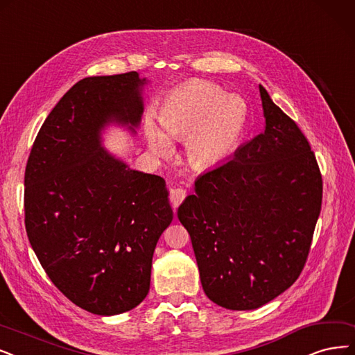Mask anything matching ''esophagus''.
Instances as JSON below:
<instances>
[{
	"instance_id": "obj_1",
	"label": "esophagus",
	"mask_w": 355,
	"mask_h": 355,
	"mask_svg": "<svg viewBox=\"0 0 355 355\" xmlns=\"http://www.w3.org/2000/svg\"><path fill=\"white\" fill-rule=\"evenodd\" d=\"M187 198V191L183 188H173L170 189V201H172L173 207H179L183 201H185Z\"/></svg>"
}]
</instances>
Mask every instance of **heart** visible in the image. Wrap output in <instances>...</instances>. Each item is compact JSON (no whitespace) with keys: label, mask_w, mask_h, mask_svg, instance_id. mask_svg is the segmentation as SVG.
Here are the masks:
<instances>
[{"label":"heart","mask_w":355,"mask_h":355,"mask_svg":"<svg viewBox=\"0 0 355 355\" xmlns=\"http://www.w3.org/2000/svg\"><path fill=\"white\" fill-rule=\"evenodd\" d=\"M159 121L146 123L148 146L154 154L172 153L168 138L185 139L191 164L209 167L223 162L237 146L246 122V106L239 97H227L217 84L193 80L170 92L160 107Z\"/></svg>","instance_id":"heart-1"}]
</instances>
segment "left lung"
<instances>
[{
	"mask_svg": "<svg viewBox=\"0 0 355 355\" xmlns=\"http://www.w3.org/2000/svg\"><path fill=\"white\" fill-rule=\"evenodd\" d=\"M265 131L195 182L178 209L208 299L258 309L306 265L322 208V175L297 123L259 86Z\"/></svg>",
	"mask_w": 355,
	"mask_h": 355,
	"instance_id": "obj_1",
	"label": "left lung"
}]
</instances>
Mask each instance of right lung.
<instances>
[{
  "label": "right lung",
  "mask_w": 355,
  "mask_h": 355,
  "mask_svg": "<svg viewBox=\"0 0 355 355\" xmlns=\"http://www.w3.org/2000/svg\"><path fill=\"white\" fill-rule=\"evenodd\" d=\"M144 83L131 71L74 84L26 164L29 242L53 286L94 315H119L146 299L155 245L173 218L164 179L131 170L101 146L106 123H139Z\"/></svg>",
  "instance_id": "right-lung-1"
}]
</instances>
